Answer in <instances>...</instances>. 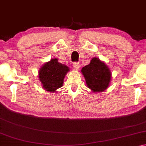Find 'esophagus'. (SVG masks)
Wrapping results in <instances>:
<instances>
[{
  "label": "esophagus",
  "mask_w": 146,
  "mask_h": 146,
  "mask_svg": "<svg viewBox=\"0 0 146 146\" xmlns=\"http://www.w3.org/2000/svg\"><path fill=\"white\" fill-rule=\"evenodd\" d=\"M73 67L75 69H78L80 68V63L78 62H75L73 63Z\"/></svg>",
  "instance_id": "34e87169"
}]
</instances>
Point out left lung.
<instances>
[{
  "instance_id": "obj_1",
  "label": "left lung",
  "mask_w": 146,
  "mask_h": 146,
  "mask_svg": "<svg viewBox=\"0 0 146 146\" xmlns=\"http://www.w3.org/2000/svg\"><path fill=\"white\" fill-rule=\"evenodd\" d=\"M88 88L94 93L102 92L108 87L111 78L110 68L104 62L93 57L88 65L82 68Z\"/></svg>"
}]
</instances>
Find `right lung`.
Wrapping results in <instances>:
<instances>
[{
  "mask_svg": "<svg viewBox=\"0 0 146 146\" xmlns=\"http://www.w3.org/2000/svg\"><path fill=\"white\" fill-rule=\"evenodd\" d=\"M70 68L65 64L58 62V59H51L45 63L38 71L39 80L46 91L55 92L63 86L64 78Z\"/></svg>",
  "mask_w": 146,
  "mask_h": 146,
  "instance_id": "add662e5",
  "label": "right lung"
}]
</instances>
